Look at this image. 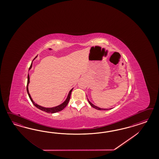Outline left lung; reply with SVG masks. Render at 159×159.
<instances>
[{"instance_id":"left-lung-1","label":"left lung","mask_w":159,"mask_h":159,"mask_svg":"<svg viewBox=\"0 0 159 159\" xmlns=\"http://www.w3.org/2000/svg\"><path fill=\"white\" fill-rule=\"evenodd\" d=\"M88 99V98H87ZM88 101H89V104L91 105L92 107H93V108H96L97 110H109V109H103V108H99V107H97V106H94V104H93L92 102H90V101L89 100V99H88Z\"/></svg>"}]
</instances>
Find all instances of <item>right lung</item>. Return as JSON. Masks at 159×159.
<instances>
[{"label": "right lung", "instance_id": "obj_1", "mask_svg": "<svg viewBox=\"0 0 159 159\" xmlns=\"http://www.w3.org/2000/svg\"><path fill=\"white\" fill-rule=\"evenodd\" d=\"M31 67H32V63H31V65H30V66L29 69H30L31 68ZM27 79H28V80H27V93H28V94H29V97H30V100H31V102H33V104L34 106H35L37 108H38L39 109L42 110V111H45V112H48V113H55V112H58L59 111H62L63 109H64V108L66 107V106H67V104H68V102H69V100H70V95H71V93L72 92L73 89H71L69 93V94H68V96H67L66 100L64 101L62 104H61V105H59V106H57V107H52V108H45V107H41V106L37 105V104H35L34 101H33V100H32L31 97L30 96V93H29V90H28V85H29V82H30V76H29V74H28V77H27Z\"/></svg>", "mask_w": 159, "mask_h": 159}]
</instances>
